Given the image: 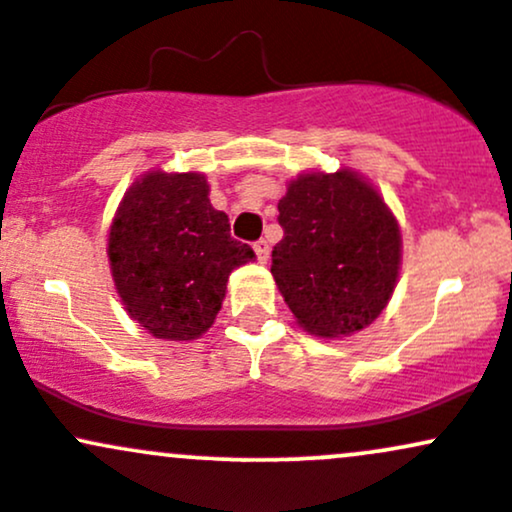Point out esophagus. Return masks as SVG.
<instances>
[{"mask_svg": "<svg viewBox=\"0 0 512 512\" xmlns=\"http://www.w3.org/2000/svg\"><path fill=\"white\" fill-rule=\"evenodd\" d=\"M254 251H256V256H258V261L261 263H266L268 261V256H271V246H268V241H256L254 244Z\"/></svg>", "mask_w": 512, "mask_h": 512, "instance_id": "34e87169", "label": "esophagus"}]
</instances>
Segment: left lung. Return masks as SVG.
Returning <instances> with one entry per match:
<instances>
[{
	"instance_id": "1",
	"label": "left lung",
	"mask_w": 512,
	"mask_h": 512,
	"mask_svg": "<svg viewBox=\"0 0 512 512\" xmlns=\"http://www.w3.org/2000/svg\"><path fill=\"white\" fill-rule=\"evenodd\" d=\"M278 212L271 273L300 327L327 339L366 329L393 298L403 261L381 192L351 168L310 170L290 180Z\"/></svg>"
}]
</instances>
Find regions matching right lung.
I'll list each match as a JSON object with an SVG mask.
<instances>
[{
    "label": "right lung",
    "instance_id": "obj_1",
    "mask_svg": "<svg viewBox=\"0 0 512 512\" xmlns=\"http://www.w3.org/2000/svg\"><path fill=\"white\" fill-rule=\"evenodd\" d=\"M107 256L124 310L166 342L202 337L222 310L229 273L256 258L212 207L205 175L161 168L124 192Z\"/></svg>",
    "mask_w": 512,
    "mask_h": 512
}]
</instances>
